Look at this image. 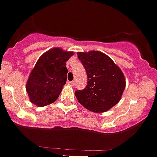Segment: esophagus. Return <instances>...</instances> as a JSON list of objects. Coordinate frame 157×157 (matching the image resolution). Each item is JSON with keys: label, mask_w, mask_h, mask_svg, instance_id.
<instances>
[{"label": "esophagus", "mask_w": 157, "mask_h": 157, "mask_svg": "<svg viewBox=\"0 0 157 157\" xmlns=\"http://www.w3.org/2000/svg\"><path fill=\"white\" fill-rule=\"evenodd\" d=\"M69 85L73 86V85H75V82H74V81H72V82H69Z\"/></svg>", "instance_id": "34e87169"}]
</instances>
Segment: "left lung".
I'll return each mask as SVG.
<instances>
[{"instance_id":"left-lung-1","label":"left lung","mask_w":157,"mask_h":157,"mask_svg":"<svg viewBox=\"0 0 157 157\" xmlns=\"http://www.w3.org/2000/svg\"><path fill=\"white\" fill-rule=\"evenodd\" d=\"M87 73V85L76 90L78 101L93 112H105L117 105L125 88V78L112 59L98 51L78 52Z\"/></svg>"}]
</instances>
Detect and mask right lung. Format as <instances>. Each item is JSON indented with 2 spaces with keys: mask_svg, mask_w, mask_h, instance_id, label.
<instances>
[{
  "mask_svg": "<svg viewBox=\"0 0 157 157\" xmlns=\"http://www.w3.org/2000/svg\"><path fill=\"white\" fill-rule=\"evenodd\" d=\"M73 55L53 48L41 56L31 72L26 89L30 101L40 107L55 101L66 84V62Z\"/></svg>",
  "mask_w": 157,
  "mask_h": 157,
  "instance_id": "obj_1",
  "label": "right lung"
}]
</instances>
